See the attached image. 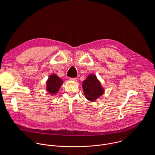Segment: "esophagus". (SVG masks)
Returning a JSON list of instances; mask_svg holds the SVG:
<instances>
[{"mask_svg": "<svg viewBox=\"0 0 155 155\" xmlns=\"http://www.w3.org/2000/svg\"><path fill=\"white\" fill-rule=\"evenodd\" d=\"M71 80H73V81H77V78H70Z\"/></svg>", "mask_w": 155, "mask_h": 155, "instance_id": "34e87169", "label": "esophagus"}]
</instances>
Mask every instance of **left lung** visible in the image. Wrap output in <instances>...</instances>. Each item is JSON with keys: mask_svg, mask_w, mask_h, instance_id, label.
Listing matches in <instances>:
<instances>
[{"mask_svg": "<svg viewBox=\"0 0 155 155\" xmlns=\"http://www.w3.org/2000/svg\"><path fill=\"white\" fill-rule=\"evenodd\" d=\"M83 90L87 99L90 101H94L101 96L104 92L100 81L96 76L91 74L83 82Z\"/></svg>", "mask_w": 155, "mask_h": 155, "instance_id": "8db88e82", "label": "left lung"}]
</instances>
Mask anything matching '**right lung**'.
Segmentation results:
<instances>
[{"label":"right lung","instance_id":"obj_1","mask_svg":"<svg viewBox=\"0 0 155 155\" xmlns=\"http://www.w3.org/2000/svg\"><path fill=\"white\" fill-rule=\"evenodd\" d=\"M62 83V80L56 75H51L47 82V91L52 94H55L58 93Z\"/></svg>","mask_w":155,"mask_h":155}]
</instances>
